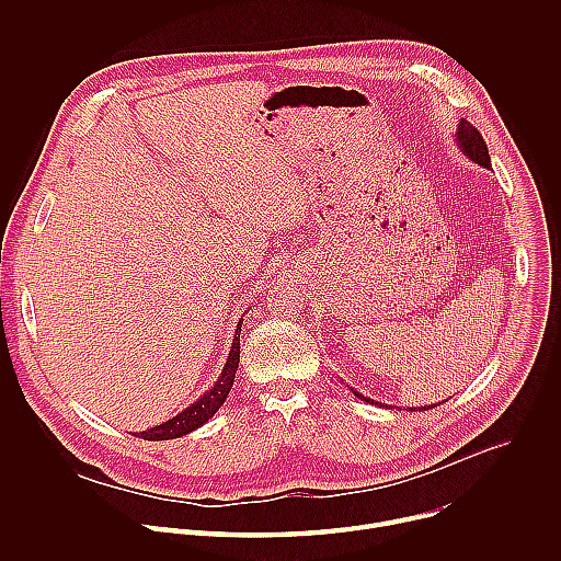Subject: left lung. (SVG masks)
<instances>
[{"instance_id": "left-lung-1", "label": "left lung", "mask_w": 561, "mask_h": 561, "mask_svg": "<svg viewBox=\"0 0 561 561\" xmlns=\"http://www.w3.org/2000/svg\"><path fill=\"white\" fill-rule=\"evenodd\" d=\"M455 141H457V148H459L468 159H472L474 164L484 167V169H489V167H491V157H489V148H486L484 137L479 135V130H477L472 124H468L466 119H461V122L457 124ZM351 390H353V388H351ZM353 392H355L359 399H364V402H370V404L381 407L379 402H373V399L364 397L362 392H357V390H353ZM428 409H431V407H428ZM409 411H413V409H409ZM420 411H426V407H422Z\"/></svg>"}]
</instances>
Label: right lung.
Masks as SVG:
<instances>
[{
	"instance_id": "obj_1",
	"label": "right lung",
	"mask_w": 561,
	"mask_h": 561,
	"mask_svg": "<svg viewBox=\"0 0 561 561\" xmlns=\"http://www.w3.org/2000/svg\"><path fill=\"white\" fill-rule=\"evenodd\" d=\"M242 324H244V319H239L234 337H232V346L228 351V359H226V364L221 368V375L210 386V390H206L197 399V402L186 407L182 413H178L169 422L159 424V426H152V428L141 431V433H135V437H141V439H148V442L178 439V437H184V435L193 433L195 428L204 426L221 409V404L226 402V397H228V392L232 388L234 373H237V366H239V333H242Z\"/></svg>"
}]
</instances>
